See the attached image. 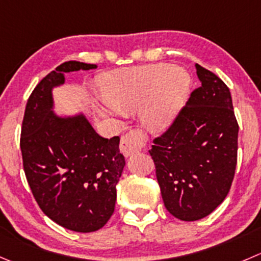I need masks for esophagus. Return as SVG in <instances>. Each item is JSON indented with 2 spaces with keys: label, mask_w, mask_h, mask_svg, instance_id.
<instances>
[{
  "label": "esophagus",
  "mask_w": 261,
  "mask_h": 261,
  "mask_svg": "<svg viewBox=\"0 0 261 261\" xmlns=\"http://www.w3.org/2000/svg\"><path fill=\"white\" fill-rule=\"evenodd\" d=\"M146 141V135L144 134V131L139 130H131L126 134L125 136L121 138V144H120V150L123 155L127 158L131 156L133 154L138 153L141 148L144 146Z\"/></svg>",
  "instance_id": "1"
}]
</instances>
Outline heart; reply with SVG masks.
<instances>
[{
	"label": "heart",
	"instance_id": "b5f03b06",
	"mask_svg": "<svg viewBox=\"0 0 261 261\" xmlns=\"http://www.w3.org/2000/svg\"><path fill=\"white\" fill-rule=\"evenodd\" d=\"M103 102H95L98 113L116 121L122 112L141 107L144 125L154 133L174 122L186 100L190 76L182 67L151 63L107 72L99 79Z\"/></svg>",
	"mask_w": 261,
	"mask_h": 261
}]
</instances>
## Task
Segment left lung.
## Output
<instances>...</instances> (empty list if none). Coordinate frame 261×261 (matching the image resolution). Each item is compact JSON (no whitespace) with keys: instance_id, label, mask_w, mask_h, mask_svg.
<instances>
[{"instance_id":"left-lung-1","label":"left lung","mask_w":261,"mask_h":261,"mask_svg":"<svg viewBox=\"0 0 261 261\" xmlns=\"http://www.w3.org/2000/svg\"><path fill=\"white\" fill-rule=\"evenodd\" d=\"M195 67L201 87L149 150L164 206L185 222L209 216L226 199L237 164L231 92L216 74Z\"/></svg>"}]
</instances>
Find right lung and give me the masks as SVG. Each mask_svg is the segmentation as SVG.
<instances>
[{
	"mask_svg": "<svg viewBox=\"0 0 261 261\" xmlns=\"http://www.w3.org/2000/svg\"><path fill=\"white\" fill-rule=\"evenodd\" d=\"M97 69L67 61L40 80L28 99L22 120V166L43 213L75 232L102 228L115 212L116 185L125 167L120 138L105 139L83 113L60 116L53 111V89L65 74Z\"/></svg>",
	"mask_w": 261,
	"mask_h": 261,
	"instance_id": "add662e5",
	"label": "right lung"
}]
</instances>
